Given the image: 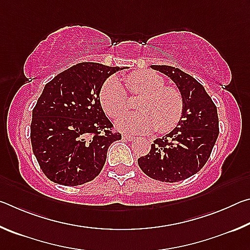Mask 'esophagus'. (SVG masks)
<instances>
[{"label": "esophagus", "instance_id": "esophagus-1", "mask_svg": "<svg viewBox=\"0 0 250 250\" xmlns=\"http://www.w3.org/2000/svg\"><path fill=\"white\" fill-rule=\"evenodd\" d=\"M122 139L125 141H133L134 140V137H131V135H128V134H124L122 135Z\"/></svg>", "mask_w": 250, "mask_h": 250}]
</instances>
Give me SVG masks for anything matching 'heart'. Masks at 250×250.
<instances>
[{
    "label": "heart",
    "instance_id": "heart-1",
    "mask_svg": "<svg viewBox=\"0 0 250 250\" xmlns=\"http://www.w3.org/2000/svg\"><path fill=\"white\" fill-rule=\"evenodd\" d=\"M125 82L130 94L142 95L137 103L138 112L126 113L118 120L119 129L129 133H146L156 128L159 132L172 130L183 115V100L174 88L164 87V80L153 71L129 74ZM99 99L108 116L119 117L128 104L126 92L119 80L110 77L101 87Z\"/></svg>",
    "mask_w": 250,
    "mask_h": 250
}]
</instances>
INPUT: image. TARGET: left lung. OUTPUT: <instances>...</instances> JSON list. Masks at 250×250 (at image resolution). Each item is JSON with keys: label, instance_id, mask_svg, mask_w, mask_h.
Masks as SVG:
<instances>
[{"label": "left lung", "instance_id": "left-lung-1", "mask_svg": "<svg viewBox=\"0 0 250 250\" xmlns=\"http://www.w3.org/2000/svg\"><path fill=\"white\" fill-rule=\"evenodd\" d=\"M170 77L183 100V115L166 137L155 139L149 154L138 159L141 170L151 179L179 182L188 179L205 166L217 140V108L205 88L179 68L152 65Z\"/></svg>", "mask_w": 250, "mask_h": 250}]
</instances>
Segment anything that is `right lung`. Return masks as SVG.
I'll list each match as a JSON object with an SVG mask.
<instances>
[{"mask_svg": "<svg viewBox=\"0 0 250 250\" xmlns=\"http://www.w3.org/2000/svg\"><path fill=\"white\" fill-rule=\"evenodd\" d=\"M125 68L80 62L45 84L32 112L31 141L42 171L54 183L76 186L99 175L111 143L121 140L101 107L105 79Z\"/></svg>", "mask_w": 250, "mask_h": 250, "instance_id": "right-lung-1", "label": "right lung"}]
</instances>
